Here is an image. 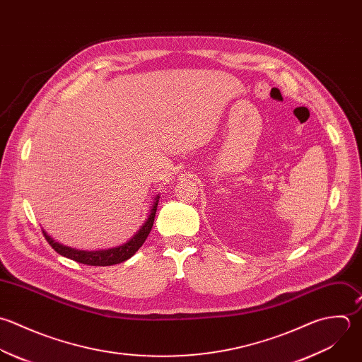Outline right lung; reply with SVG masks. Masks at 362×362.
Segmentation results:
<instances>
[{"instance_id": "1", "label": "right lung", "mask_w": 362, "mask_h": 362, "mask_svg": "<svg viewBox=\"0 0 362 362\" xmlns=\"http://www.w3.org/2000/svg\"><path fill=\"white\" fill-rule=\"evenodd\" d=\"M158 203H159V194L155 197L153 204L149 210L148 218L145 220V223L141 226V228L124 244L114 247V248H108V250H95V251H84V250H76L63 244L56 243L50 235H47V233L45 230L43 235L46 238V241L49 243V245L62 257H66L69 259H73L76 262L84 264V265H91V267H110V265H115V264H121L127 259H129L145 243L146 237L149 235L153 221H155V214H156V209H158Z\"/></svg>"}]
</instances>
